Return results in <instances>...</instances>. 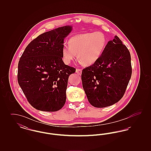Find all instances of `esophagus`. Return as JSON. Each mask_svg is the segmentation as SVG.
I'll return each instance as SVG.
<instances>
[{
    "mask_svg": "<svg viewBox=\"0 0 151 151\" xmlns=\"http://www.w3.org/2000/svg\"><path fill=\"white\" fill-rule=\"evenodd\" d=\"M76 72L78 75H81V72H82V70H80V69H76Z\"/></svg>",
    "mask_w": 151,
    "mask_h": 151,
    "instance_id": "esophagus-1",
    "label": "esophagus"
}]
</instances>
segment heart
<instances>
[{
    "label": "heart",
    "mask_w": 151,
    "mask_h": 151,
    "mask_svg": "<svg viewBox=\"0 0 151 151\" xmlns=\"http://www.w3.org/2000/svg\"><path fill=\"white\" fill-rule=\"evenodd\" d=\"M106 38L100 32L80 33L72 36L68 45L62 49V58L65 64H70L76 57L85 65H91L100 58L106 45Z\"/></svg>",
    "instance_id": "obj_1"
}]
</instances>
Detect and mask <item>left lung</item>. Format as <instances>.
<instances>
[{"label": "left lung", "instance_id": "left-lung-1", "mask_svg": "<svg viewBox=\"0 0 151 151\" xmlns=\"http://www.w3.org/2000/svg\"><path fill=\"white\" fill-rule=\"evenodd\" d=\"M132 74L131 55L118 37L108 42L99 59L83 69L81 80L88 100L96 108L120 100Z\"/></svg>", "mask_w": 151, "mask_h": 151}]
</instances>
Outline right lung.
Listing matches in <instances>:
<instances>
[{
	"mask_svg": "<svg viewBox=\"0 0 151 151\" xmlns=\"http://www.w3.org/2000/svg\"><path fill=\"white\" fill-rule=\"evenodd\" d=\"M72 28L64 26L38 36L20 58L19 84L29 104L37 110L56 111L65 105L68 77L76 69L64 63L62 49Z\"/></svg>",
	"mask_w": 151,
	"mask_h": 151,
	"instance_id": "1",
	"label": "right lung"
}]
</instances>
